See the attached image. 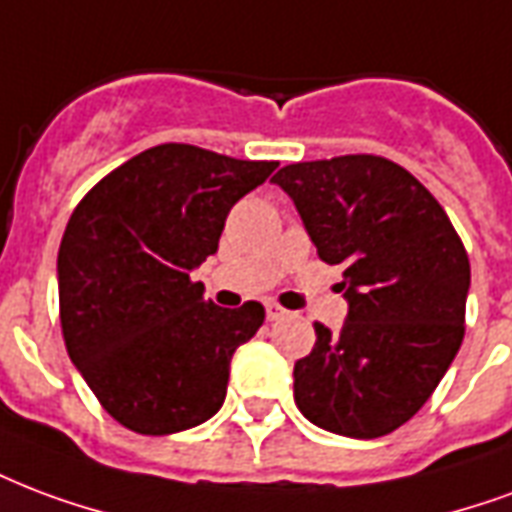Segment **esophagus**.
<instances>
[{
  "label": "esophagus",
  "instance_id": "1",
  "mask_svg": "<svg viewBox=\"0 0 512 512\" xmlns=\"http://www.w3.org/2000/svg\"><path fill=\"white\" fill-rule=\"evenodd\" d=\"M266 314H268V320L274 323V320H282L287 312L279 304H266Z\"/></svg>",
  "mask_w": 512,
  "mask_h": 512
}]
</instances>
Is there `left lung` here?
<instances>
[{
	"label": "left lung",
	"instance_id": "obj_1",
	"mask_svg": "<svg viewBox=\"0 0 512 512\" xmlns=\"http://www.w3.org/2000/svg\"><path fill=\"white\" fill-rule=\"evenodd\" d=\"M274 184L320 260L344 268L347 320L336 333L314 323L317 342L293 369L295 404L342 437L391 434L429 401L461 347L464 244L429 189L382 157L295 162Z\"/></svg>",
	"mask_w": 512,
	"mask_h": 512
}]
</instances>
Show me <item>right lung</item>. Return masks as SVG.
Here are the masks:
<instances>
[{"instance_id": "right-lung-1", "label": "right lung", "mask_w": 512, "mask_h": 512, "mask_svg": "<svg viewBox=\"0 0 512 512\" xmlns=\"http://www.w3.org/2000/svg\"><path fill=\"white\" fill-rule=\"evenodd\" d=\"M274 170L162 143L108 173L73 211L56 260L64 344L121 426L176 434L222 407L230 358L266 309H222L189 274L217 252L230 208Z\"/></svg>"}]
</instances>
